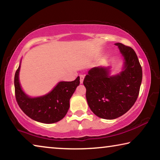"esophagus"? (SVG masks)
Listing matches in <instances>:
<instances>
[{"label": "esophagus", "mask_w": 160, "mask_h": 160, "mask_svg": "<svg viewBox=\"0 0 160 160\" xmlns=\"http://www.w3.org/2000/svg\"><path fill=\"white\" fill-rule=\"evenodd\" d=\"M84 78H85V75H80V83H82L83 82Z\"/></svg>", "instance_id": "esophagus-1"}]
</instances>
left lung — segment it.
Returning a JSON list of instances; mask_svg holds the SVG:
<instances>
[{"label":"left lung","instance_id":"8db88e82","mask_svg":"<svg viewBox=\"0 0 160 160\" xmlns=\"http://www.w3.org/2000/svg\"><path fill=\"white\" fill-rule=\"evenodd\" d=\"M115 45L125 59L123 71L115 76H109V68H93L83 81L90 109L104 119L118 118L133 106L142 78V67L135 51L121 43Z\"/></svg>","mask_w":160,"mask_h":160}]
</instances>
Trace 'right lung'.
<instances>
[{"mask_svg":"<svg viewBox=\"0 0 160 160\" xmlns=\"http://www.w3.org/2000/svg\"><path fill=\"white\" fill-rule=\"evenodd\" d=\"M18 67L15 74V94L22 111L33 120L44 123H53L61 120L68 111L70 99L80 84V77L71 82H60L53 90L40 97L30 98L23 92L19 82Z\"/></svg>","mask_w":160,"mask_h":160,"instance_id":"add662e5","label":"right lung"}]
</instances>
